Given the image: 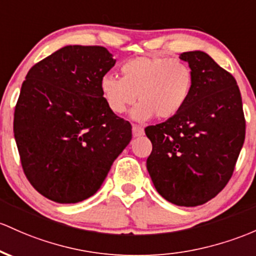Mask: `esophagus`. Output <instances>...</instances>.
I'll list each match as a JSON object with an SVG mask.
<instances>
[{"instance_id": "obj_1", "label": "esophagus", "mask_w": 256, "mask_h": 256, "mask_svg": "<svg viewBox=\"0 0 256 256\" xmlns=\"http://www.w3.org/2000/svg\"><path fill=\"white\" fill-rule=\"evenodd\" d=\"M144 134V130H143V128L138 125H132V134L134 137H138V136H142V134Z\"/></svg>"}]
</instances>
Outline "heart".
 Listing matches in <instances>:
<instances>
[{"mask_svg": "<svg viewBox=\"0 0 256 256\" xmlns=\"http://www.w3.org/2000/svg\"><path fill=\"white\" fill-rule=\"evenodd\" d=\"M122 78L103 75L100 92L109 108L122 114L137 100L134 109L136 120H148L153 115L166 120L178 115L187 104L194 85L192 69L184 62L160 56H144L126 60Z\"/></svg>", "mask_w": 256, "mask_h": 256, "instance_id": "heart-1", "label": "heart"}]
</instances>
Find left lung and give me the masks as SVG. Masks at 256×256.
<instances>
[{
	"label": "left lung",
	"instance_id": "8db88e82",
	"mask_svg": "<svg viewBox=\"0 0 256 256\" xmlns=\"http://www.w3.org/2000/svg\"><path fill=\"white\" fill-rule=\"evenodd\" d=\"M194 75L193 91L181 112L147 126L152 153L147 169L162 198L196 206L216 196L232 178L246 138L237 81L202 50L184 52Z\"/></svg>",
	"mask_w": 256,
	"mask_h": 256
}]
</instances>
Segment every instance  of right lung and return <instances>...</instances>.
<instances>
[{"label": "right lung", "instance_id": "1", "mask_svg": "<svg viewBox=\"0 0 256 256\" xmlns=\"http://www.w3.org/2000/svg\"><path fill=\"white\" fill-rule=\"evenodd\" d=\"M102 46H66L26 74L13 131L23 171L42 196L78 203L102 186L132 138L131 124L109 108L100 78L114 66Z\"/></svg>", "mask_w": 256, "mask_h": 256}]
</instances>
